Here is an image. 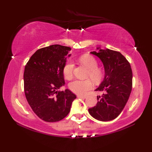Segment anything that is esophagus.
<instances>
[{"label": "esophagus", "mask_w": 152, "mask_h": 152, "mask_svg": "<svg viewBox=\"0 0 152 152\" xmlns=\"http://www.w3.org/2000/svg\"><path fill=\"white\" fill-rule=\"evenodd\" d=\"M77 97H78V98H82V99H86V96H82V95H77Z\"/></svg>", "instance_id": "obj_1"}]
</instances>
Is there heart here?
Wrapping results in <instances>:
<instances>
[{
	"label": "heart",
	"instance_id": "b5f03b06",
	"mask_svg": "<svg viewBox=\"0 0 152 152\" xmlns=\"http://www.w3.org/2000/svg\"><path fill=\"white\" fill-rule=\"evenodd\" d=\"M80 61L87 69H89V76L94 80L98 82L101 79L102 72L101 69L97 68V61L96 59L90 55H83L80 57ZM74 64L72 61H68L63 67V73L66 78L69 79L72 76ZM93 86V82L90 80H75L70 83L69 88L76 94L84 95L88 91L91 89Z\"/></svg>",
	"mask_w": 152,
	"mask_h": 152
}]
</instances>
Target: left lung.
I'll return each instance as SVG.
<instances>
[{"instance_id":"obj_1","label":"left lung","mask_w":152,"mask_h":152,"mask_svg":"<svg viewBox=\"0 0 152 152\" xmlns=\"http://www.w3.org/2000/svg\"><path fill=\"white\" fill-rule=\"evenodd\" d=\"M96 49L97 52L94 51L90 53L101 59L105 74L95 91L103 93L97 96L96 106L88 111L97 120L108 121L117 118L124 108L132 90L133 73L129 63L120 52L108 48Z\"/></svg>"}]
</instances>
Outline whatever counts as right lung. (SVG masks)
Masks as SVG:
<instances>
[{
	"label": "right lung",
	"instance_id": "1",
	"mask_svg": "<svg viewBox=\"0 0 152 152\" xmlns=\"http://www.w3.org/2000/svg\"><path fill=\"white\" fill-rule=\"evenodd\" d=\"M70 47L51 45L38 50L24 71V91L28 104L38 118L47 122L59 121L69 114L76 96L64 85L63 67Z\"/></svg>",
	"mask_w": 152,
	"mask_h": 152
}]
</instances>
